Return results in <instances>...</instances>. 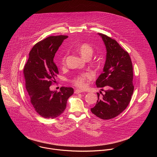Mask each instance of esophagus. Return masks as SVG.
Returning a JSON list of instances; mask_svg holds the SVG:
<instances>
[{
  "label": "esophagus",
  "mask_w": 157,
  "mask_h": 157,
  "mask_svg": "<svg viewBox=\"0 0 157 157\" xmlns=\"http://www.w3.org/2000/svg\"><path fill=\"white\" fill-rule=\"evenodd\" d=\"M83 91L82 90H80V89H76V90H75V94H79V93H81Z\"/></svg>",
  "instance_id": "obj_1"
}]
</instances>
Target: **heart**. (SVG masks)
Listing matches in <instances>:
<instances>
[{"label": "heart", "instance_id": "obj_1", "mask_svg": "<svg viewBox=\"0 0 157 157\" xmlns=\"http://www.w3.org/2000/svg\"><path fill=\"white\" fill-rule=\"evenodd\" d=\"M78 51L80 55L84 58H90L94 52L93 47L87 43L81 44L78 47ZM66 56H64L61 59V64H64L66 60ZM93 75L91 72H84L80 73L71 80V82L75 86L80 88L84 89L87 87V82L89 80H91L93 78Z\"/></svg>", "mask_w": 157, "mask_h": 157}]
</instances>
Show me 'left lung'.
I'll return each instance as SVG.
<instances>
[{"label":"left lung","mask_w":157,"mask_h":157,"mask_svg":"<svg viewBox=\"0 0 157 157\" xmlns=\"http://www.w3.org/2000/svg\"><path fill=\"white\" fill-rule=\"evenodd\" d=\"M106 47V61L103 73L97 79L98 87L107 86L108 90L100 98L96 105L91 109L92 113L104 120L113 119L127 108L132 98L133 66L131 58L114 40L106 35L99 33Z\"/></svg>","instance_id":"left-lung-1"}]
</instances>
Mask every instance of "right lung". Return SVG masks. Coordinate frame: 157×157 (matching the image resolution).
<instances>
[{
  "label": "right lung",
  "mask_w": 157,
  "mask_h": 157,
  "mask_svg": "<svg viewBox=\"0 0 157 157\" xmlns=\"http://www.w3.org/2000/svg\"><path fill=\"white\" fill-rule=\"evenodd\" d=\"M66 35L50 36L36 43L29 53L24 69L25 87L31 104L36 113L46 119L61 115L68 99L74 93L72 87H61L60 91H50L59 74L53 59Z\"/></svg>",
  "instance_id": "add662e5"
}]
</instances>
